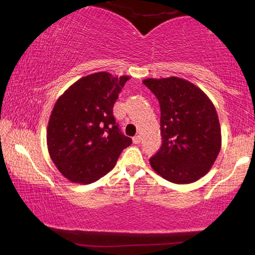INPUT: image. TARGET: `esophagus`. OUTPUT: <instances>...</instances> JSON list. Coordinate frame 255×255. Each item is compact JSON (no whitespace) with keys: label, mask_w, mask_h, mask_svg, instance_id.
Segmentation results:
<instances>
[{"label":"esophagus","mask_w":255,"mask_h":255,"mask_svg":"<svg viewBox=\"0 0 255 255\" xmlns=\"http://www.w3.org/2000/svg\"><path fill=\"white\" fill-rule=\"evenodd\" d=\"M132 140H133V143H134V144H139L140 142H141V136L140 135H135Z\"/></svg>","instance_id":"1"}]
</instances>
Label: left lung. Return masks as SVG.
Listing matches in <instances>:
<instances>
[{
  "label": "left lung",
  "mask_w": 255,
  "mask_h": 255,
  "mask_svg": "<svg viewBox=\"0 0 255 255\" xmlns=\"http://www.w3.org/2000/svg\"><path fill=\"white\" fill-rule=\"evenodd\" d=\"M143 84L157 96L162 145L150 164L173 184L197 181L211 170L222 146L221 125L213 102L187 79L148 78Z\"/></svg>",
  "instance_id": "1"
}]
</instances>
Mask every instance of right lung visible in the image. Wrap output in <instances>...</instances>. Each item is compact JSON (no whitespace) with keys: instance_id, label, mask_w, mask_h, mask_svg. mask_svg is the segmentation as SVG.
<instances>
[{"instance_id":"obj_1","label":"right lung","mask_w":255,"mask_h":255,"mask_svg":"<svg viewBox=\"0 0 255 255\" xmlns=\"http://www.w3.org/2000/svg\"><path fill=\"white\" fill-rule=\"evenodd\" d=\"M128 79L98 71L78 79L57 100L47 128L48 152L69 181L88 185L104 177L132 143L113 115Z\"/></svg>"}]
</instances>
